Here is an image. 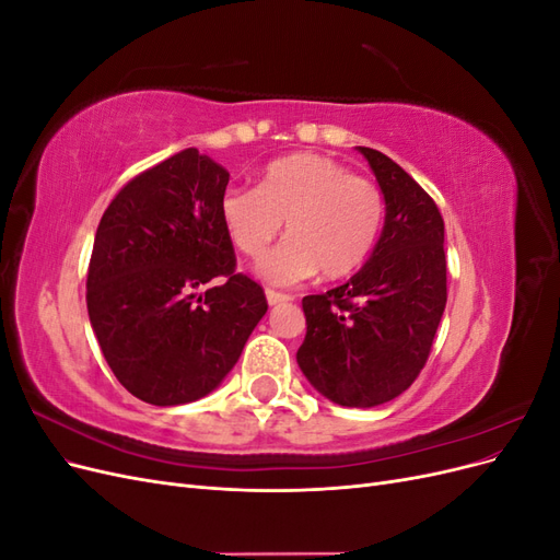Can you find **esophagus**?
Wrapping results in <instances>:
<instances>
[{"label": "esophagus", "instance_id": "obj_1", "mask_svg": "<svg viewBox=\"0 0 560 560\" xmlns=\"http://www.w3.org/2000/svg\"><path fill=\"white\" fill-rule=\"evenodd\" d=\"M266 299H268V306H280V303H284V301H292V294L266 290Z\"/></svg>", "mask_w": 560, "mask_h": 560}]
</instances>
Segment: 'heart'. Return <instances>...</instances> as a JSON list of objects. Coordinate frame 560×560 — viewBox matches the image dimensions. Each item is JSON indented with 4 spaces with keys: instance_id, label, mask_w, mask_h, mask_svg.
<instances>
[{
    "instance_id": "heart-1",
    "label": "heart",
    "mask_w": 560,
    "mask_h": 560,
    "mask_svg": "<svg viewBox=\"0 0 560 560\" xmlns=\"http://www.w3.org/2000/svg\"><path fill=\"white\" fill-rule=\"evenodd\" d=\"M219 217L245 257L261 259L280 231L290 235L261 261V276L294 284L315 276L341 280L369 261L385 224V196L376 182L319 154L270 161L259 186H231Z\"/></svg>"
}]
</instances>
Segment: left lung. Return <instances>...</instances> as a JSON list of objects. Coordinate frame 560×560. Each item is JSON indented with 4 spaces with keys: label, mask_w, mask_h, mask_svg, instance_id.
<instances>
[{
    "label": "left lung",
    "mask_w": 560,
    "mask_h": 560,
    "mask_svg": "<svg viewBox=\"0 0 560 560\" xmlns=\"http://www.w3.org/2000/svg\"><path fill=\"white\" fill-rule=\"evenodd\" d=\"M385 196L371 259L346 284L303 296L296 362L317 393L369 409L399 397L425 366L446 308L444 219L432 196L376 149L360 147Z\"/></svg>",
    "instance_id": "obj_1"
}]
</instances>
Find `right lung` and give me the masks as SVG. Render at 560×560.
<instances>
[{
  "instance_id": "1",
  "label": "right lung",
  "mask_w": 560,
  "mask_h": 560,
  "mask_svg": "<svg viewBox=\"0 0 560 560\" xmlns=\"http://www.w3.org/2000/svg\"><path fill=\"white\" fill-rule=\"evenodd\" d=\"M226 184L222 165L184 149L132 177L100 219L89 317L118 383L147 404L212 393L268 311L264 287L235 270Z\"/></svg>"
}]
</instances>
